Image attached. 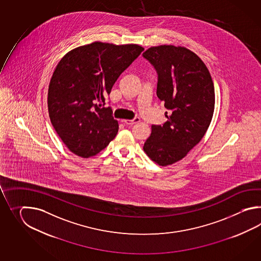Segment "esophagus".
Returning a JSON list of instances; mask_svg holds the SVG:
<instances>
[{"instance_id":"1","label":"esophagus","mask_w":261,"mask_h":261,"mask_svg":"<svg viewBox=\"0 0 261 261\" xmlns=\"http://www.w3.org/2000/svg\"><path fill=\"white\" fill-rule=\"evenodd\" d=\"M140 121V118L139 117H135V118H133V119H126V120H124L123 122L125 125H127V126H133L134 124H136V123H138Z\"/></svg>"}]
</instances>
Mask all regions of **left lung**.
<instances>
[{"mask_svg":"<svg viewBox=\"0 0 261 261\" xmlns=\"http://www.w3.org/2000/svg\"><path fill=\"white\" fill-rule=\"evenodd\" d=\"M143 57L156 71V96L169 110L166 122L152 125L144 150L167 166L182 160L204 136L215 109V88L204 62L186 47L152 46Z\"/></svg>","mask_w":261,"mask_h":261,"instance_id":"1","label":"left lung"}]
</instances>
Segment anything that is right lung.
<instances>
[{
  "mask_svg": "<svg viewBox=\"0 0 261 261\" xmlns=\"http://www.w3.org/2000/svg\"><path fill=\"white\" fill-rule=\"evenodd\" d=\"M144 51L138 44L94 42L71 50L50 80L47 106L58 135L73 154L89 158L118 132L111 107H105L117 78Z\"/></svg>",
  "mask_w": 261,
  "mask_h": 261,
  "instance_id": "right-lung-1",
  "label": "right lung"
}]
</instances>
